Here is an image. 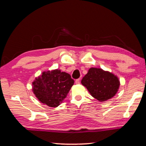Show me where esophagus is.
<instances>
[{"label":"esophagus","instance_id":"obj_1","mask_svg":"<svg viewBox=\"0 0 146 146\" xmlns=\"http://www.w3.org/2000/svg\"><path fill=\"white\" fill-rule=\"evenodd\" d=\"M80 83V79L78 78V79H76V80H75V84H79Z\"/></svg>","mask_w":146,"mask_h":146}]
</instances>
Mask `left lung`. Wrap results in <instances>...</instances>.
I'll use <instances>...</instances> for the list:
<instances>
[{"instance_id": "left-lung-1", "label": "left lung", "mask_w": 146, "mask_h": 146, "mask_svg": "<svg viewBox=\"0 0 146 146\" xmlns=\"http://www.w3.org/2000/svg\"><path fill=\"white\" fill-rule=\"evenodd\" d=\"M81 83L100 102H105L114 96L120 85L118 78L113 74L96 68L89 69Z\"/></svg>"}]
</instances>
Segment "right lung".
Segmentation results:
<instances>
[{
    "label": "right lung",
    "instance_id": "add662e5",
    "mask_svg": "<svg viewBox=\"0 0 146 146\" xmlns=\"http://www.w3.org/2000/svg\"><path fill=\"white\" fill-rule=\"evenodd\" d=\"M73 84L70 74L59 70L47 71L33 82V91L42 103L57 107L67 96Z\"/></svg>",
    "mask_w": 146,
    "mask_h": 146
}]
</instances>
